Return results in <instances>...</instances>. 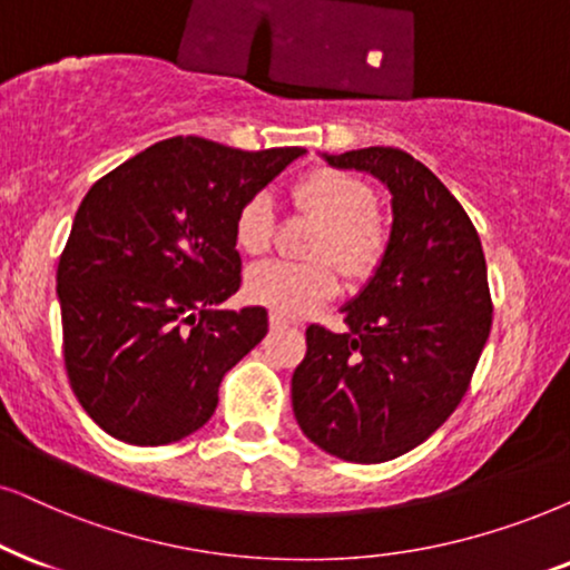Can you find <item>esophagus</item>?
Returning a JSON list of instances; mask_svg holds the SVG:
<instances>
[{
  "instance_id": "1",
  "label": "esophagus",
  "mask_w": 570,
  "mask_h": 570,
  "mask_svg": "<svg viewBox=\"0 0 570 570\" xmlns=\"http://www.w3.org/2000/svg\"><path fill=\"white\" fill-rule=\"evenodd\" d=\"M271 328H286V326H292V321L289 318H284V315H276V313H271Z\"/></svg>"
}]
</instances>
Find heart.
I'll list each match as a JSON object with an SVG mask.
<instances>
[{"instance_id":"obj_1","label":"heart","mask_w":570,"mask_h":570,"mask_svg":"<svg viewBox=\"0 0 570 570\" xmlns=\"http://www.w3.org/2000/svg\"><path fill=\"white\" fill-rule=\"evenodd\" d=\"M294 207L318 223L309 257L313 263L271 261L249 268L244 297L284 318H302L326 305L342 289L336 267L352 281L368 278L386 252V223L373 210L376 194L363 178L336 168L305 173L292 189ZM276 232V210L268 194H255L234 218V242L244 255L268 252ZM337 265L334 266L333 263Z\"/></svg>"}]
</instances>
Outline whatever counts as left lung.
Listing matches in <instances>:
<instances>
[{
    "instance_id": "obj_1",
    "label": "left lung",
    "mask_w": 570,
    "mask_h": 570,
    "mask_svg": "<svg viewBox=\"0 0 570 570\" xmlns=\"http://www.w3.org/2000/svg\"><path fill=\"white\" fill-rule=\"evenodd\" d=\"M392 194L379 268L342 307L347 331L307 328L292 376L302 434L350 463H384L434 434L471 384L492 299L481 239L426 165L394 147L321 155Z\"/></svg>"
}]
</instances>
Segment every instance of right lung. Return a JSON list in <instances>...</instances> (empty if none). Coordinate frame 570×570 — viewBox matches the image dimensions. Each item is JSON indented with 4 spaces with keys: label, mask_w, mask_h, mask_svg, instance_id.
I'll list each match as a JSON object with an SVG mask.
<instances>
[{
    "label": "right lung",
    "mask_w": 570,
    "mask_h": 570,
    "mask_svg": "<svg viewBox=\"0 0 570 570\" xmlns=\"http://www.w3.org/2000/svg\"><path fill=\"white\" fill-rule=\"evenodd\" d=\"M302 155L176 136L91 186L57 299L70 386L99 429L157 446L210 421L226 371L268 334L263 307H220L242 284L234 218Z\"/></svg>",
    "instance_id": "1"
}]
</instances>
